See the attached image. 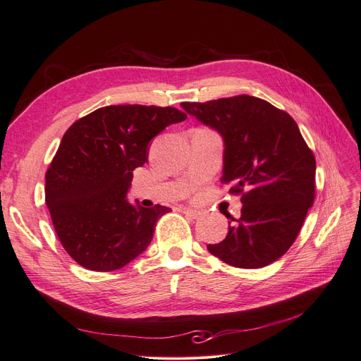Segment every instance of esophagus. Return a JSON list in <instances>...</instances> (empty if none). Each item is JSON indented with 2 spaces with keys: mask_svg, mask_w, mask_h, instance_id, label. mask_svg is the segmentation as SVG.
Here are the masks:
<instances>
[{
  "mask_svg": "<svg viewBox=\"0 0 361 361\" xmlns=\"http://www.w3.org/2000/svg\"><path fill=\"white\" fill-rule=\"evenodd\" d=\"M185 215L187 216H190V218H199L200 215H202V212L200 211H195V209H190V207H183V211H182Z\"/></svg>",
  "mask_w": 361,
  "mask_h": 361,
  "instance_id": "1",
  "label": "esophagus"
}]
</instances>
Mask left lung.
<instances>
[{"instance_id":"obj_1","label":"left lung","mask_w":361,"mask_h":361,"mask_svg":"<svg viewBox=\"0 0 361 361\" xmlns=\"http://www.w3.org/2000/svg\"><path fill=\"white\" fill-rule=\"evenodd\" d=\"M188 114L224 140L223 183L241 195V216L209 253L236 268H262L286 253L314 200L316 161L298 125L255 96L182 102Z\"/></svg>"}]
</instances>
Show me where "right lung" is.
Returning <instances> with one entry per match:
<instances>
[{"instance_id": "1", "label": "right lung", "mask_w": 361, "mask_h": 361, "mask_svg": "<svg viewBox=\"0 0 361 361\" xmlns=\"http://www.w3.org/2000/svg\"><path fill=\"white\" fill-rule=\"evenodd\" d=\"M187 114L173 106L110 105L66 130L45 174V200L63 248L90 271L123 268L149 247L170 207L130 204L133 171L149 143Z\"/></svg>"}]
</instances>
